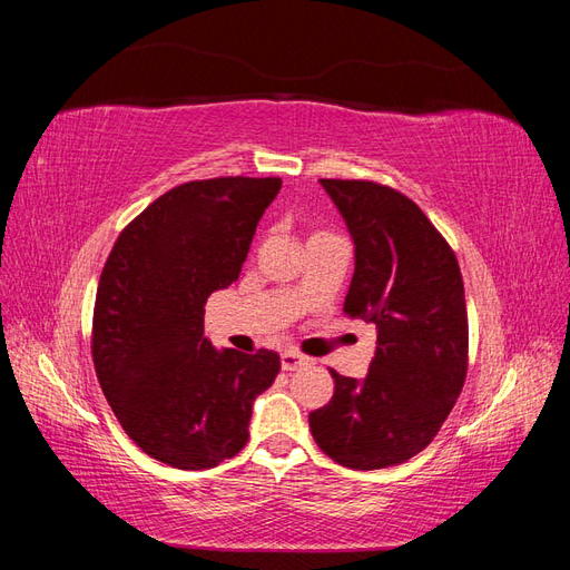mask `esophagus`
Instances as JSON below:
<instances>
[{"instance_id":"esophagus-1","label":"esophagus","mask_w":570,"mask_h":570,"mask_svg":"<svg viewBox=\"0 0 570 570\" xmlns=\"http://www.w3.org/2000/svg\"><path fill=\"white\" fill-rule=\"evenodd\" d=\"M306 364H308V358H306L304 354H299V352L287 350V352L281 354V366H283V371H297V368H302V366H306Z\"/></svg>"}]
</instances>
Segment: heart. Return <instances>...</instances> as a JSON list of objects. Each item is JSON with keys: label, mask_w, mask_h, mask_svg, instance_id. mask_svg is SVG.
Here are the masks:
<instances>
[{"label": "heart", "mask_w": 570, "mask_h": 570, "mask_svg": "<svg viewBox=\"0 0 570 570\" xmlns=\"http://www.w3.org/2000/svg\"><path fill=\"white\" fill-rule=\"evenodd\" d=\"M327 235H331V233H323V230H321V233H314L312 239H316V237H327Z\"/></svg>", "instance_id": "obj_1"}]
</instances>
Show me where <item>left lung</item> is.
I'll use <instances>...</instances> for the list:
<instances>
[{
	"mask_svg": "<svg viewBox=\"0 0 570 570\" xmlns=\"http://www.w3.org/2000/svg\"><path fill=\"white\" fill-rule=\"evenodd\" d=\"M321 185L354 239L344 314L375 325L364 381L331 371L333 400L308 413L321 450L354 471L404 463L433 442L469 368V316L456 254L396 189L371 180Z\"/></svg>",
	"mask_w": 570,
	"mask_h": 570,
	"instance_id": "obj_1",
	"label": "left lung"
}]
</instances>
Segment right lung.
Segmentation results:
<instances>
[{"instance_id": "add662e5", "label": "right lung", "mask_w": 570, "mask_h": 570, "mask_svg": "<svg viewBox=\"0 0 570 570\" xmlns=\"http://www.w3.org/2000/svg\"><path fill=\"white\" fill-rule=\"evenodd\" d=\"M281 178L183 183L118 235L101 271L92 358L118 423L145 454L214 469L249 440L254 400L281 371L271 350L218 352L204 304L239 278Z\"/></svg>"}]
</instances>
